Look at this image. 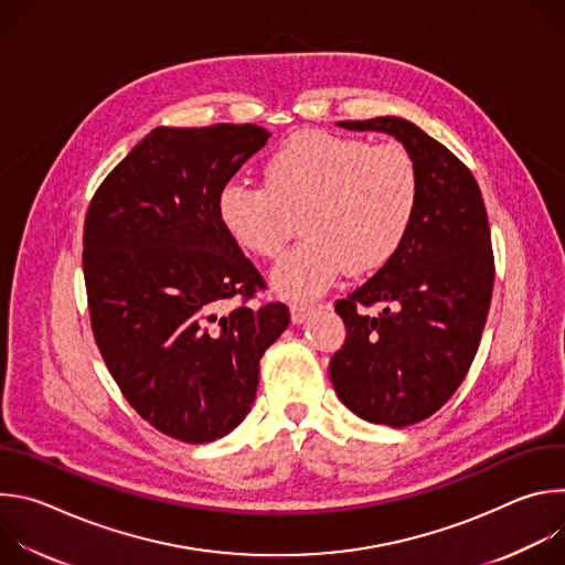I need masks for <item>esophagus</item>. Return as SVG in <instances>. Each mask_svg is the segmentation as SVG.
Instances as JSON below:
<instances>
[{
	"mask_svg": "<svg viewBox=\"0 0 565 565\" xmlns=\"http://www.w3.org/2000/svg\"><path fill=\"white\" fill-rule=\"evenodd\" d=\"M312 303H297V301H292L290 303V317H292V321L295 324H299V321H303L310 312H312Z\"/></svg>",
	"mask_w": 565,
	"mask_h": 565,
	"instance_id": "34e87169",
	"label": "esophagus"
}]
</instances>
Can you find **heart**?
<instances>
[{
	"label": "heart",
	"mask_w": 565,
	"mask_h": 565,
	"mask_svg": "<svg viewBox=\"0 0 565 565\" xmlns=\"http://www.w3.org/2000/svg\"><path fill=\"white\" fill-rule=\"evenodd\" d=\"M420 194L416 158L399 142L299 131L266 160L264 188L227 181L216 214L241 250L268 262L284 255L299 218L306 241L273 281L284 295L315 297L347 268H382L405 244Z\"/></svg>",
	"instance_id": "heart-1"
}]
</instances>
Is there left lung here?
Wrapping results in <instances>:
<instances>
[{"instance_id": "1", "label": "left lung", "mask_w": 565, "mask_h": 565, "mask_svg": "<svg viewBox=\"0 0 565 565\" xmlns=\"http://www.w3.org/2000/svg\"><path fill=\"white\" fill-rule=\"evenodd\" d=\"M340 125L395 136L423 181L405 244L335 301L347 342L329 371L353 414L399 429L434 416L473 362L497 273L488 210L469 168L414 122L384 116ZM373 305L385 308L369 316L363 308Z\"/></svg>"}]
</instances>
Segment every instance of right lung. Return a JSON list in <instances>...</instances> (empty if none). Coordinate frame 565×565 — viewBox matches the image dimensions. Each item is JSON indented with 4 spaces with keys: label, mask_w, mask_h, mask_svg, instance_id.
Returning <instances> with one entry per match:
<instances>
[{
    "label": "right lung",
    "mask_w": 565,
    "mask_h": 565,
    "mask_svg": "<svg viewBox=\"0 0 565 565\" xmlns=\"http://www.w3.org/2000/svg\"><path fill=\"white\" fill-rule=\"evenodd\" d=\"M268 138L259 125L156 127L85 216L98 351L136 414L181 443H212L248 416L259 362L290 321L281 301L253 303L266 281L216 214L218 190Z\"/></svg>",
    "instance_id": "obj_1"
}]
</instances>
